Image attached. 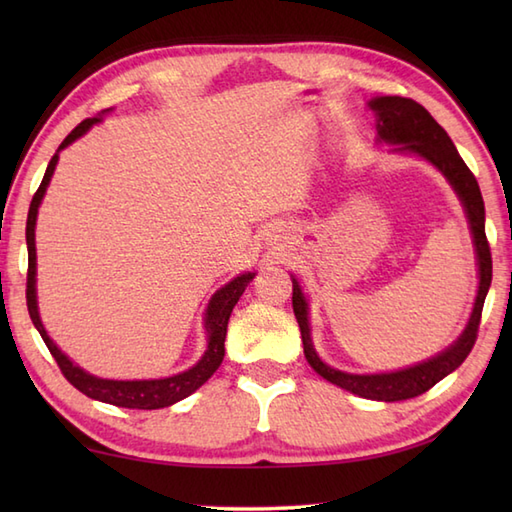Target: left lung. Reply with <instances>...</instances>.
<instances>
[{"mask_svg":"<svg viewBox=\"0 0 512 512\" xmlns=\"http://www.w3.org/2000/svg\"><path fill=\"white\" fill-rule=\"evenodd\" d=\"M369 107L376 112L378 138L383 140V143L398 145L396 151H411V154L427 158L431 165H436L453 184L455 193L460 195L466 209V217H469L477 250V264H480V290H477L475 308L469 325H466L460 339L455 341L449 350L429 358L427 363L400 369V372L369 376L339 372V369L325 365L317 356L312 347L308 328V303L303 299V292L297 284V279H292V310H295V317L301 330L303 354H306L314 372L321 374L325 380H330V383L352 391L356 396H363L369 400L396 402L416 398L424 394V391H429L433 385L440 383L444 376H449L453 369H458L464 363V358L471 354L477 341V330H480L486 292L491 288L493 259L491 246H488L484 231V200L480 193V184H477L471 169L466 167V162L458 154V149H455L449 134L436 123V118L424 110L420 103L413 99H402V96H378V99L369 101Z\"/></svg>","mask_w":512,"mask_h":512,"instance_id":"1","label":"left lung"}]
</instances>
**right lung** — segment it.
<instances>
[{
	"mask_svg": "<svg viewBox=\"0 0 512 512\" xmlns=\"http://www.w3.org/2000/svg\"><path fill=\"white\" fill-rule=\"evenodd\" d=\"M99 121V118H85L83 123L76 125L72 132L65 136L63 143L59 145V151L63 147H68L72 140L83 136L88 129ZM59 151L50 158V165L46 169V176H43L37 193L32 195L30 202V211H28V222H26V244H28V279H26V303H28V312L30 319L35 323V328L39 330L43 343L48 345V350L52 354L54 361H57L61 374L68 378V383L74 385L81 394L90 396L94 400L101 402H110V405L116 407H127V409H160V407H169L173 402H178L182 398L191 396L195 389L202 387L206 380L213 376L217 367L222 365L224 358V339H226V325L228 319H231V312L235 308V303L242 297V292L246 286L253 281L255 273H246L239 275L233 281H228L224 288H220L213 295L209 308H206V332H209V347H206L204 356L200 358V363L191 367L189 372H182L169 378H160V380H105V378H96L88 372H83L81 367H76L68 356H65L57 345L50 341L48 332L43 330L39 312H37V292H35V273H37V253H35V222H37V211L43 193H46L48 182L52 178V171L57 167L59 160Z\"/></svg>",
	"mask_w": 512,
	"mask_h": 512,
	"instance_id": "add662e5",
	"label": "right lung"
}]
</instances>
